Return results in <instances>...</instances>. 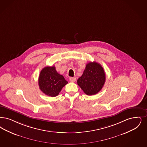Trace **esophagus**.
<instances>
[{"label": "esophagus", "instance_id": "esophagus-1", "mask_svg": "<svg viewBox=\"0 0 147 147\" xmlns=\"http://www.w3.org/2000/svg\"><path fill=\"white\" fill-rule=\"evenodd\" d=\"M69 81L71 82H76V78H69Z\"/></svg>", "mask_w": 147, "mask_h": 147}]
</instances>
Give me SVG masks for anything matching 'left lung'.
I'll use <instances>...</instances> for the list:
<instances>
[{
    "mask_svg": "<svg viewBox=\"0 0 147 147\" xmlns=\"http://www.w3.org/2000/svg\"><path fill=\"white\" fill-rule=\"evenodd\" d=\"M105 81L106 74L102 65L96 62H91L86 65L77 84L85 94L91 96L100 92Z\"/></svg>",
    "mask_w": 147,
    "mask_h": 147,
    "instance_id": "obj_1",
    "label": "left lung"
}]
</instances>
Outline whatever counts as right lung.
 Segmentation results:
<instances>
[{
    "label": "right lung",
    "instance_id": "right-lung-1",
    "mask_svg": "<svg viewBox=\"0 0 147 147\" xmlns=\"http://www.w3.org/2000/svg\"><path fill=\"white\" fill-rule=\"evenodd\" d=\"M67 83L63 76L57 73L55 66L44 67L40 71L38 79L40 90L51 97L57 96Z\"/></svg>",
    "mask_w": 147,
    "mask_h": 147
}]
</instances>
